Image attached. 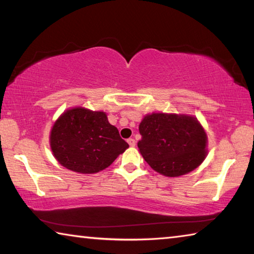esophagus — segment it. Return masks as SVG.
<instances>
[{
	"label": "esophagus",
	"mask_w": 254,
	"mask_h": 254,
	"mask_svg": "<svg viewBox=\"0 0 254 254\" xmlns=\"http://www.w3.org/2000/svg\"><path fill=\"white\" fill-rule=\"evenodd\" d=\"M127 143L130 144V147H134V145H135V140L132 139V137H130V139H127Z\"/></svg>",
	"instance_id": "34e87169"
}]
</instances>
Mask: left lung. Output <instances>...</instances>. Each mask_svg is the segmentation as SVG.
I'll use <instances>...</instances> for the list:
<instances>
[{
    "mask_svg": "<svg viewBox=\"0 0 254 254\" xmlns=\"http://www.w3.org/2000/svg\"><path fill=\"white\" fill-rule=\"evenodd\" d=\"M141 154L157 173L178 177L197 168L206 157L207 136L195 118L153 113L139 126Z\"/></svg>",
    "mask_w": 254,
    "mask_h": 254,
    "instance_id": "obj_1",
    "label": "left lung"
}]
</instances>
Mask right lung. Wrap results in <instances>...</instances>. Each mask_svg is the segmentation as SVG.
Returning <instances> with one entry per match:
<instances>
[{
	"label": "right lung",
	"instance_id": "obj_1",
	"mask_svg": "<svg viewBox=\"0 0 254 254\" xmlns=\"http://www.w3.org/2000/svg\"><path fill=\"white\" fill-rule=\"evenodd\" d=\"M50 147L67 169L94 174L107 168L128 144L107 121L104 112L76 107L66 111L54 124Z\"/></svg>",
	"mask_w": 254,
	"mask_h": 254
}]
</instances>
